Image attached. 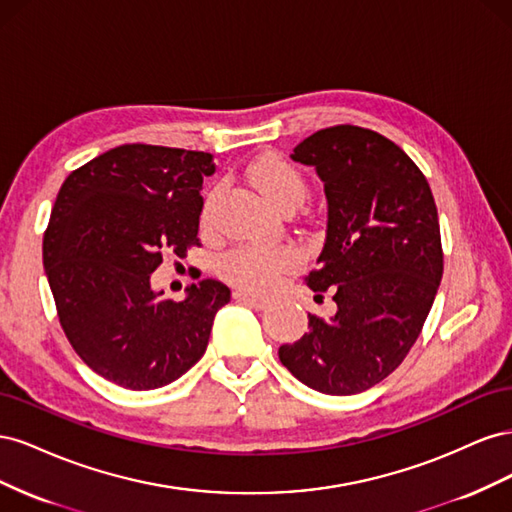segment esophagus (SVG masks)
Masks as SVG:
<instances>
[{
  "label": "esophagus",
  "instance_id": "obj_1",
  "mask_svg": "<svg viewBox=\"0 0 512 512\" xmlns=\"http://www.w3.org/2000/svg\"><path fill=\"white\" fill-rule=\"evenodd\" d=\"M232 297H235L239 303L252 305V307H256V309H262V307L269 305V299H267V297H260V294H252V292H247V290H243V288H237L235 292H232Z\"/></svg>",
  "mask_w": 512,
  "mask_h": 512
}]
</instances>
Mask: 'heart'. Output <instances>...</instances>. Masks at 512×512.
Instances as JSON below:
<instances>
[{
  "label": "heart",
  "instance_id": "obj_1",
  "mask_svg": "<svg viewBox=\"0 0 512 512\" xmlns=\"http://www.w3.org/2000/svg\"><path fill=\"white\" fill-rule=\"evenodd\" d=\"M254 188L262 198L271 203L275 209H284L288 205H301L307 196V183L299 168H294L280 156H262L250 170H247ZM213 205V196L207 198L203 209V222H209V213ZM297 265V254L290 247H258V245H239L235 250L222 256L220 273L228 282L265 290L271 288L280 277Z\"/></svg>",
  "mask_w": 512,
  "mask_h": 512
}]
</instances>
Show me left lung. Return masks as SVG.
Instances as JSON below:
<instances>
[{
  "mask_svg": "<svg viewBox=\"0 0 512 512\" xmlns=\"http://www.w3.org/2000/svg\"><path fill=\"white\" fill-rule=\"evenodd\" d=\"M327 196L320 267L305 277L331 290V320L280 346V361L309 389L356 395L399 367L427 320L442 280L438 209L425 175L389 138L359 126L318 130L294 147Z\"/></svg>",
  "mask_w": 512,
  "mask_h": 512,
  "instance_id": "obj_1",
  "label": "left lung"
}]
</instances>
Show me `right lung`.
<instances>
[{"label":"right lung","instance_id":"1","mask_svg":"<svg viewBox=\"0 0 512 512\" xmlns=\"http://www.w3.org/2000/svg\"><path fill=\"white\" fill-rule=\"evenodd\" d=\"M213 156L121 145L72 170L42 241L57 316L74 352L130 391L160 389L205 354L213 318L230 301L218 280L162 299L151 273L166 252L198 245L203 179Z\"/></svg>","mask_w":512,"mask_h":512}]
</instances>
